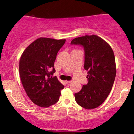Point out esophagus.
<instances>
[{"label": "esophagus", "mask_w": 134, "mask_h": 134, "mask_svg": "<svg viewBox=\"0 0 134 134\" xmlns=\"http://www.w3.org/2000/svg\"><path fill=\"white\" fill-rule=\"evenodd\" d=\"M72 82V81H66L65 82L67 83V84H69V83H70Z\"/></svg>", "instance_id": "34e87169"}]
</instances>
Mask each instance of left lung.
I'll return each instance as SVG.
<instances>
[{
  "instance_id": "left-lung-1",
  "label": "left lung",
  "mask_w": 134,
  "mask_h": 134,
  "mask_svg": "<svg viewBox=\"0 0 134 134\" xmlns=\"http://www.w3.org/2000/svg\"><path fill=\"white\" fill-rule=\"evenodd\" d=\"M70 43L84 48V67L88 79L86 85L75 93L76 101L87 110L96 108L105 101L114 83L116 72L114 53L107 41L94 35L76 38Z\"/></svg>"
}]
</instances>
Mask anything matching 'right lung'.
<instances>
[{
    "label": "right lung",
    "mask_w": 134,
    "mask_h": 134,
    "mask_svg": "<svg viewBox=\"0 0 134 134\" xmlns=\"http://www.w3.org/2000/svg\"><path fill=\"white\" fill-rule=\"evenodd\" d=\"M65 40L39 38L23 52L19 60V75L23 86L33 103L47 108L59 99L64 86L55 73L57 54Z\"/></svg>",
    "instance_id": "1"
}]
</instances>
